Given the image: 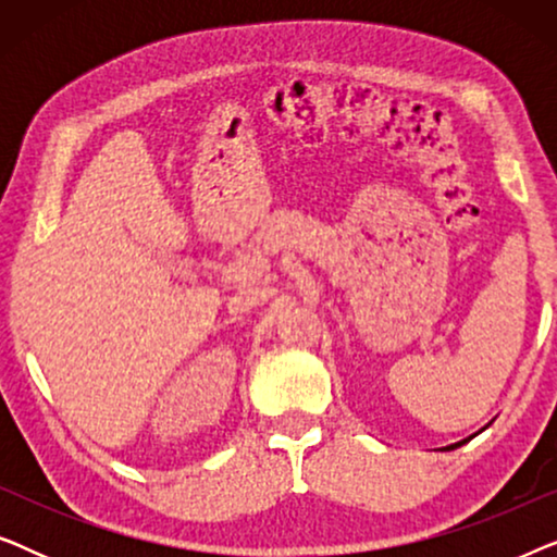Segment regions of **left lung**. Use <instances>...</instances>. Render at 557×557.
<instances>
[{
  "mask_svg": "<svg viewBox=\"0 0 557 557\" xmlns=\"http://www.w3.org/2000/svg\"><path fill=\"white\" fill-rule=\"evenodd\" d=\"M469 438H474V436H469ZM469 438H463V441H459V444H451V446H446L448 448V451H451V448H459V446H463V444H467V441Z\"/></svg>",
  "mask_w": 557,
  "mask_h": 557,
  "instance_id": "left-lung-1",
  "label": "left lung"
}]
</instances>
